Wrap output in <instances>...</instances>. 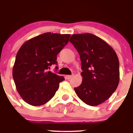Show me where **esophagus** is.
Returning <instances> with one entry per match:
<instances>
[{
	"mask_svg": "<svg viewBox=\"0 0 133 133\" xmlns=\"http://www.w3.org/2000/svg\"><path fill=\"white\" fill-rule=\"evenodd\" d=\"M73 77V75H67V78L70 79Z\"/></svg>",
	"mask_w": 133,
	"mask_h": 133,
	"instance_id": "34e87169",
	"label": "esophagus"
}]
</instances>
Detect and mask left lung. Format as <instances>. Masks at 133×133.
Returning a JSON list of instances; mask_svg holds the SVG:
<instances>
[{"label":"left lung","instance_id":"8db88e82","mask_svg":"<svg viewBox=\"0 0 133 133\" xmlns=\"http://www.w3.org/2000/svg\"><path fill=\"white\" fill-rule=\"evenodd\" d=\"M69 42L78 52L82 82L74 88L85 104L96 106L106 101L117 88L120 80L119 60L106 42L91 33L75 34Z\"/></svg>","mask_w":133,"mask_h":133}]
</instances>
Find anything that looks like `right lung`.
<instances>
[{
  "instance_id": "obj_1",
  "label": "right lung",
  "mask_w": 133,
  "mask_h": 133,
  "mask_svg": "<svg viewBox=\"0 0 133 133\" xmlns=\"http://www.w3.org/2000/svg\"><path fill=\"white\" fill-rule=\"evenodd\" d=\"M69 34L45 33L25 42L16 55L13 78L20 96L29 105L49 102L58 90L62 76L48 71L69 42Z\"/></svg>"
}]
</instances>
